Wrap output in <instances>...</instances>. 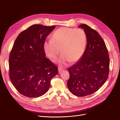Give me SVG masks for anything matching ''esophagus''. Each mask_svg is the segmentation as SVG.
Wrapping results in <instances>:
<instances>
[{
	"instance_id": "esophagus-1",
	"label": "esophagus",
	"mask_w": 120,
	"mask_h": 120,
	"mask_svg": "<svg viewBox=\"0 0 120 120\" xmlns=\"http://www.w3.org/2000/svg\"><path fill=\"white\" fill-rule=\"evenodd\" d=\"M64 71V69H62V68H59V73H61V72H62L63 71Z\"/></svg>"
}]
</instances>
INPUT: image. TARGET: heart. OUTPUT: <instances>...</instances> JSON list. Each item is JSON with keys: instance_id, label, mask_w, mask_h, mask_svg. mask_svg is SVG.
<instances>
[{"instance_id": "1", "label": "heart", "mask_w": 120, "mask_h": 120, "mask_svg": "<svg viewBox=\"0 0 120 120\" xmlns=\"http://www.w3.org/2000/svg\"><path fill=\"white\" fill-rule=\"evenodd\" d=\"M86 43V35L82 29L62 27L53 32L52 39L44 42L43 49L46 56L54 63L57 61L61 50L63 54L59 60V64L64 67L70 61L75 63L81 59Z\"/></svg>"}]
</instances>
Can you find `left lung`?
I'll list each match as a JSON object with an SVG mask.
<instances>
[{
	"label": "left lung",
	"instance_id": "obj_1",
	"mask_svg": "<svg viewBox=\"0 0 120 120\" xmlns=\"http://www.w3.org/2000/svg\"><path fill=\"white\" fill-rule=\"evenodd\" d=\"M79 27L84 29L87 43L80 60L68 68L67 85L73 95L84 97L97 92L107 81L110 58L106 44L96 30L85 24Z\"/></svg>",
	"mask_w": 120,
	"mask_h": 120
}]
</instances>
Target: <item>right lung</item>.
<instances>
[{"mask_svg": "<svg viewBox=\"0 0 120 120\" xmlns=\"http://www.w3.org/2000/svg\"><path fill=\"white\" fill-rule=\"evenodd\" d=\"M55 26L34 24L18 35L9 57V75L20 94L38 98L48 91L58 68L45 56L43 49L46 37Z\"/></svg>", "mask_w": 120, "mask_h": 120, "instance_id": "add662e5", "label": "right lung"}]
</instances>
